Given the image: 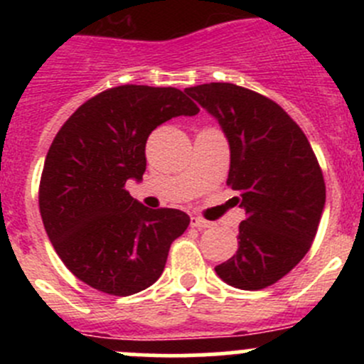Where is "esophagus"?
<instances>
[{
    "label": "esophagus",
    "instance_id": "esophagus-1",
    "mask_svg": "<svg viewBox=\"0 0 364 364\" xmlns=\"http://www.w3.org/2000/svg\"><path fill=\"white\" fill-rule=\"evenodd\" d=\"M192 227H197V229H208V227H213V223L200 218V216H192Z\"/></svg>",
    "mask_w": 364,
    "mask_h": 364
}]
</instances>
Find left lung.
Returning a JSON list of instances; mask_svg holds the SVG:
<instances>
[{
  "mask_svg": "<svg viewBox=\"0 0 364 364\" xmlns=\"http://www.w3.org/2000/svg\"><path fill=\"white\" fill-rule=\"evenodd\" d=\"M218 119L230 148L227 185L247 211L237 252L215 267L225 284L260 291L310 250L326 204L317 156L299 124L264 95L230 82L186 87Z\"/></svg>",
  "mask_w": 364,
  "mask_h": 364,
  "instance_id": "left-lung-1",
  "label": "left lung"
}]
</instances>
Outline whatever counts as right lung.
Segmentation results:
<instances>
[{
	"instance_id": "add662e5",
	"label": "right lung",
	"mask_w": 364,
	"mask_h": 364,
	"mask_svg": "<svg viewBox=\"0 0 364 364\" xmlns=\"http://www.w3.org/2000/svg\"><path fill=\"white\" fill-rule=\"evenodd\" d=\"M197 112L181 90L124 84L84 102L60 128L43 164L38 205L54 250L80 282L132 296L164 273L190 216L146 208L124 185L142 179L149 134Z\"/></svg>"
}]
</instances>
